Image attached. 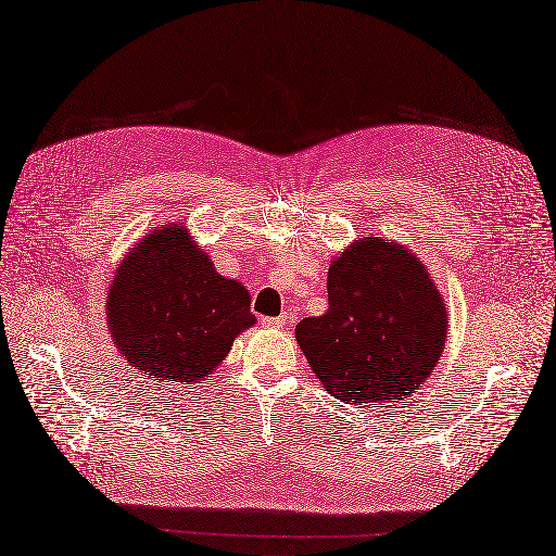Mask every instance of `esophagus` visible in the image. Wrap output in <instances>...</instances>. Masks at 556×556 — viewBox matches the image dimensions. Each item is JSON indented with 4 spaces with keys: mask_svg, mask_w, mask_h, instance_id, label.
<instances>
[{
    "mask_svg": "<svg viewBox=\"0 0 556 556\" xmlns=\"http://www.w3.org/2000/svg\"><path fill=\"white\" fill-rule=\"evenodd\" d=\"M260 324H262L264 328H274V330H278V328H282V326H285V316H262Z\"/></svg>",
    "mask_w": 556,
    "mask_h": 556,
    "instance_id": "1",
    "label": "esophagus"
}]
</instances>
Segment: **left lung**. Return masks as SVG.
<instances>
[{"label": "left lung", "mask_w": 556, "mask_h": 556, "mask_svg": "<svg viewBox=\"0 0 556 556\" xmlns=\"http://www.w3.org/2000/svg\"><path fill=\"white\" fill-rule=\"evenodd\" d=\"M445 332V303L422 262L359 237L330 264L328 312L303 319L296 341L341 403H399L434 374Z\"/></svg>", "instance_id": "left-lung-1"}]
</instances>
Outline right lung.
<instances>
[{"mask_svg":"<svg viewBox=\"0 0 556 556\" xmlns=\"http://www.w3.org/2000/svg\"><path fill=\"white\" fill-rule=\"evenodd\" d=\"M122 357L149 378H210L235 337L255 324L247 287L215 271L185 226L151 230L130 249L105 296Z\"/></svg>","mask_w":556,"mask_h":556,"instance_id":"right-lung-1","label":"right lung"}]
</instances>
